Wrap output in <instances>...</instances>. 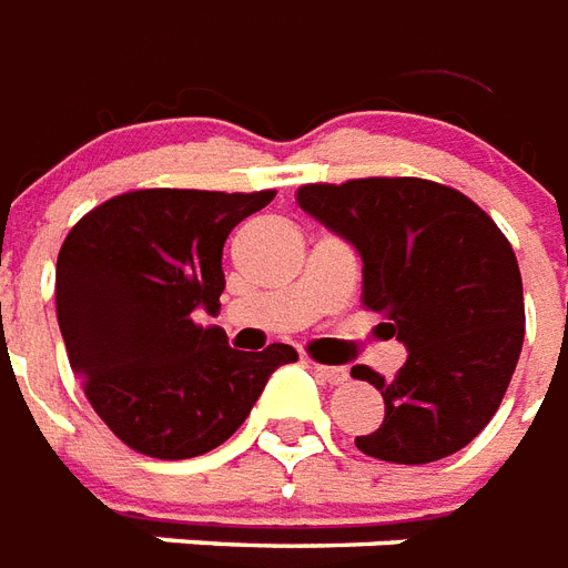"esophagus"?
I'll return each instance as SVG.
<instances>
[{
  "label": "esophagus",
  "mask_w": 568,
  "mask_h": 568,
  "mask_svg": "<svg viewBox=\"0 0 568 568\" xmlns=\"http://www.w3.org/2000/svg\"><path fill=\"white\" fill-rule=\"evenodd\" d=\"M312 368H315V374H318L324 383H333V386H342V383H347V368H338V365H321V363H312Z\"/></svg>",
  "instance_id": "esophagus-1"
}]
</instances>
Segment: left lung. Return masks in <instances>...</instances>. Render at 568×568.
Masks as SVG:
<instances>
[{"label":"left lung","instance_id":"left-lung-1","mask_svg":"<svg viewBox=\"0 0 568 568\" xmlns=\"http://www.w3.org/2000/svg\"><path fill=\"white\" fill-rule=\"evenodd\" d=\"M297 205L363 256V306L406 345L392 379L354 365L386 415L356 436L368 457L422 466L466 448L510 386L525 338L516 253L466 194L415 176L303 185Z\"/></svg>","mask_w":568,"mask_h":568}]
</instances>
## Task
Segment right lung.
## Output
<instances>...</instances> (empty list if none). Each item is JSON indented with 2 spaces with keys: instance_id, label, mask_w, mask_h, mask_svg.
I'll return each instance as SVG.
<instances>
[{
  "instance_id": "obj_1",
  "label": "right lung",
  "mask_w": 568,
  "mask_h": 568,
  "mask_svg": "<svg viewBox=\"0 0 568 568\" xmlns=\"http://www.w3.org/2000/svg\"><path fill=\"white\" fill-rule=\"evenodd\" d=\"M276 191L144 189L111 196L67 232L55 265L58 327L84 395L123 445L189 459L239 430L288 345L235 351L217 315L223 241Z\"/></svg>"
}]
</instances>
